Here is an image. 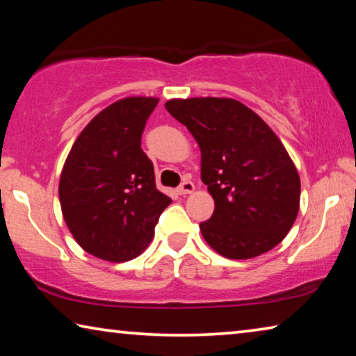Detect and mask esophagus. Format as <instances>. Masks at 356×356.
<instances>
[{
    "label": "esophagus",
    "mask_w": 356,
    "mask_h": 356,
    "mask_svg": "<svg viewBox=\"0 0 356 356\" xmlns=\"http://www.w3.org/2000/svg\"><path fill=\"white\" fill-rule=\"evenodd\" d=\"M193 191H195V184H193L191 180H184V182L180 184L179 188H177V193H179V195H182V196L190 195V193H193Z\"/></svg>",
    "instance_id": "obj_1"
}]
</instances>
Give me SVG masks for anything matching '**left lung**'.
<instances>
[{"label": "left lung", "instance_id": "1", "mask_svg": "<svg viewBox=\"0 0 356 356\" xmlns=\"http://www.w3.org/2000/svg\"><path fill=\"white\" fill-rule=\"evenodd\" d=\"M168 113L201 149V179L215 210L200 225L218 254L251 259L275 248L300 207V177L280 138L234 99H172Z\"/></svg>", "mask_w": 356, "mask_h": 356}]
</instances>
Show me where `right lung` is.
I'll return each instance as SVG.
<instances>
[{
    "mask_svg": "<svg viewBox=\"0 0 356 356\" xmlns=\"http://www.w3.org/2000/svg\"><path fill=\"white\" fill-rule=\"evenodd\" d=\"M159 99L127 97L100 111L76 138L59 180V202L84 251L110 262L147 248L171 197L156 190L154 165L141 149Z\"/></svg>",
    "mask_w": 356,
    "mask_h": 356,
    "instance_id": "right-lung-1",
    "label": "right lung"
}]
</instances>
